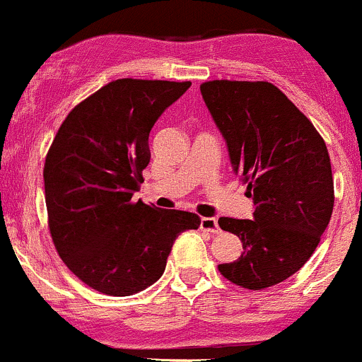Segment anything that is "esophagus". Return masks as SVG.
I'll return each instance as SVG.
<instances>
[{"mask_svg": "<svg viewBox=\"0 0 362 362\" xmlns=\"http://www.w3.org/2000/svg\"><path fill=\"white\" fill-rule=\"evenodd\" d=\"M200 228H202V230H207V232H213V234H218V232H220L216 218L202 216L200 218Z\"/></svg>", "mask_w": 362, "mask_h": 362, "instance_id": "esophagus-1", "label": "esophagus"}]
</instances>
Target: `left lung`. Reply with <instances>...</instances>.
Wrapping results in <instances>:
<instances>
[{"label":"left lung","instance_id":"1","mask_svg":"<svg viewBox=\"0 0 362 362\" xmlns=\"http://www.w3.org/2000/svg\"><path fill=\"white\" fill-rule=\"evenodd\" d=\"M200 93L255 204L253 220H218L243 243L241 257L218 271L250 291L273 287L308 262L331 220L334 182L327 148L271 82L209 81Z\"/></svg>","mask_w":362,"mask_h":362}]
</instances>
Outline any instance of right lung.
Returning a JSON list of instances; mask_svg holds the SVG:
<instances>
[{"instance_id": "right-lung-1", "label": "right lung", "mask_w": 362, "mask_h": 362, "mask_svg": "<svg viewBox=\"0 0 362 362\" xmlns=\"http://www.w3.org/2000/svg\"><path fill=\"white\" fill-rule=\"evenodd\" d=\"M192 82L117 78L75 105L44 167L49 230L63 262L107 296L137 294L163 274L195 213L132 197L144 182L149 132Z\"/></svg>"}]
</instances>
